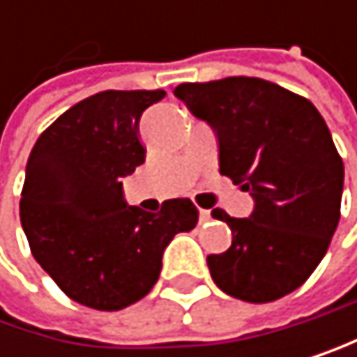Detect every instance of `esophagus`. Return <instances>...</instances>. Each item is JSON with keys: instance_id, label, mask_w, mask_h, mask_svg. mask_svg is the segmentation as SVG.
Returning <instances> with one entry per match:
<instances>
[{"instance_id": "esophagus-1", "label": "esophagus", "mask_w": 357, "mask_h": 357, "mask_svg": "<svg viewBox=\"0 0 357 357\" xmlns=\"http://www.w3.org/2000/svg\"><path fill=\"white\" fill-rule=\"evenodd\" d=\"M208 220H212L210 210H199V222H208Z\"/></svg>"}]
</instances>
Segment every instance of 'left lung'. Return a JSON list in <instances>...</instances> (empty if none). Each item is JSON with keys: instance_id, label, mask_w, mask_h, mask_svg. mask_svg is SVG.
Listing matches in <instances>:
<instances>
[{"instance_id": "obj_1", "label": "left lung", "mask_w": 357, "mask_h": 357, "mask_svg": "<svg viewBox=\"0 0 357 357\" xmlns=\"http://www.w3.org/2000/svg\"><path fill=\"white\" fill-rule=\"evenodd\" d=\"M175 96L218 137L220 173L250 192V218L227 222L233 240L210 255L214 282L266 304L296 291L324 259L340 218L345 167L310 100L257 77L182 83Z\"/></svg>"}]
</instances>
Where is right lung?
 I'll return each mask as SVG.
<instances>
[{"label": "right lung", "mask_w": 357, "mask_h": 357, "mask_svg": "<svg viewBox=\"0 0 357 357\" xmlns=\"http://www.w3.org/2000/svg\"><path fill=\"white\" fill-rule=\"evenodd\" d=\"M162 89L93 93L38 137L25 169L21 225L36 261L79 304L119 310L156 284L175 233L197 227L190 199L160 212L128 205L121 177L145 162L139 119Z\"/></svg>", "instance_id": "right-lung-1"}]
</instances>
